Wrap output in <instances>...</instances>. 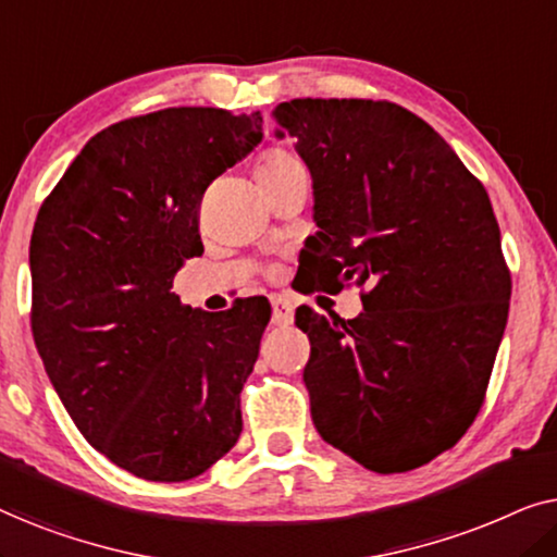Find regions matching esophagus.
Here are the masks:
<instances>
[{"instance_id": "34e87169", "label": "esophagus", "mask_w": 557, "mask_h": 557, "mask_svg": "<svg viewBox=\"0 0 557 557\" xmlns=\"http://www.w3.org/2000/svg\"><path fill=\"white\" fill-rule=\"evenodd\" d=\"M271 322L276 326H288L294 322V307L292 301L284 299V296H276L271 301Z\"/></svg>"}]
</instances>
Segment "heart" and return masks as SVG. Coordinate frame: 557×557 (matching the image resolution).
I'll return each instance as SVG.
<instances>
[{"mask_svg":"<svg viewBox=\"0 0 557 557\" xmlns=\"http://www.w3.org/2000/svg\"><path fill=\"white\" fill-rule=\"evenodd\" d=\"M296 174H304V164L292 154V151L278 147L265 149L253 164L256 185L261 189H273L284 185V182L296 177Z\"/></svg>","mask_w":557,"mask_h":557,"instance_id":"b5f03b06","label":"heart"}]
</instances>
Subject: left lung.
Masks as SVG:
<instances>
[{
  "label": "left lung",
  "mask_w": 557,
  "mask_h": 557,
  "mask_svg": "<svg viewBox=\"0 0 557 557\" xmlns=\"http://www.w3.org/2000/svg\"><path fill=\"white\" fill-rule=\"evenodd\" d=\"M311 172L309 292L362 288L355 319L296 309L319 436L377 474L423 467L484 403L512 278L490 195L416 113L368 98L273 111Z\"/></svg>",
  "instance_id": "1"
}]
</instances>
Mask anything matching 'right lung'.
<instances>
[{
  "label": "right lung",
  "mask_w": 557,
  "mask_h": 557,
  "mask_svg": "<svg viewBox=\"0 0 557 557\" xmlns=\"http://www.w3.org/2000/svg\"><path fill=\"white\" fill-rule=\"evenodd\" d=\"M261 113L182 106L119 121L37 212L33 337L96 451L149 482H185L243 431L240 391L271 307L200 311L172 292L202 256L200 200L263 139Z\"/></svg>",
  "instance_id": "right-lung-1"
}]
</instances>
